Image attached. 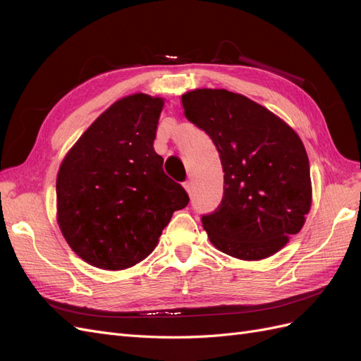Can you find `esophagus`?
<instances>
[{
  "instance_id": "esophagus-1",
  "label": "esophagus",
  "mask_w": 361,
  "mask_h": 361,
  "mask_svg": "<svg viewBox=\"0 0 361 361\" xmlns=\"http://www.w3.org/2000/svg\"><path fill=\"white\" fill-rule=\"evenodd\" d=\"M183 188L187 190V192L191 195V194H192V182H191V180H187V182H185V183H183Z\"/></svg>"
}]
</instances>
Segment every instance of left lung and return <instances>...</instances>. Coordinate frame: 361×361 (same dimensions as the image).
<instances>
[{"label":"left lung","mask_w":361,"mask_h":361,"mask_svg":"<svg viewBox=\"0 0 361 361\" xmlns=\"http://www.w3.org/2000/svg\"><path fill=\"white\" fill-rule=\"evenodd\" d=\"M180 101L185 117L212 140L224 171L221 203L202 215L211 243L244 260L277 253L310 211V167L301 138L243 94L199 89Z\"/></svg>","instance_id":"left-lung-1"}]
</instances>
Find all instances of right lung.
<instances>
[{"label": "right lung", "mask_w": 361, "mask_h": 361, "mask_svg": "<svg viewBox=\"0 0 361 361\" xmlns=\"http://www.w3.org/2000/svg\"><path fill=\"white\" fill-rule=\"evenodd\" d=\"M164 101L126 96L97 117L61 162L59 226L71 248L101 269L147 257L190 197L154 149Z\"/></svg>", "instance_id": "add662e5"}]
</instances>
